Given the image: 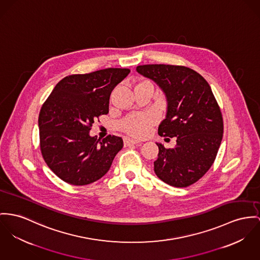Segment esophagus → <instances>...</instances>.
<instances>
[{
	"mask_svg": "<svg viewBox=\"0 0 260 260\" xmlns=\"http://www.w3.org/2000/svg\"><path fill=\"white\" fill-rule=\"evenodd\" d=\"M140 140H133V139H125L124 140V145H131V144H140Z\"/></svg>",
	"mask_w": 260,
	"mask_h": 260,
	"instance_id": "esophagus-1",
	"label": "esophagus"
}]
</instances>
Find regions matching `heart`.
Listing matches in <instances>:
<instances>
[{
  "label": "heart",
  "mask_w": 260,
  "mask_h": 260,
  "mask_svg": "<svg viewBox=\"0 0 260 260\" xmlns=\"http://www.w3.org/2000/svg\"><path fill=\"white\" fill-rule=\"evenodd\" d=\"M156 119L157 118L153 113L134 114L121 120L120 127L131 136L141 138L149 133Z\"/></svg>",
  "instance_id": "obj_1"
}]
</instances>
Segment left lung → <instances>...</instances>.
Here are the masks:
<instances>
[{"instance_id":"obj_1","label":"left lung","mask_w":260,"mask_h":260,"mask_svg":"<svg viewBox=\"0 0 260 260\" xmlns=\"http://www.w3.org/2000/svg\"><path fill=\"white\" fill-rule=\"evenodd\" d=\"M164 92L167 113L158 126L161 137L176 138L174 148L156 143L159 152L154 172L174 187H188L211 168L220 147L223 122L209 83L191 68L147 64L137 67Z\"/></svg>"}]
</instances>
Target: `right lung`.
I'll return each instance as SVG.
<instances>
[{"instance_id":"obj_1","label":"right lung","mask_w":260,"mask_h":260,"mask_svg":"<svg viewBox=\"0 0 260 260\" xmlns=\"http://www.w3.org/2000/svg\"><path fill=\"white\" fill-rule=\"evenodd\" d=\"M107 68L63 78L43 103L39 117L41 154L64 182L83 186L102 178L123 146L121 138L91 137L94 120L109 113L114 88L128 73Z\"/></svg>"}]
</instances>
